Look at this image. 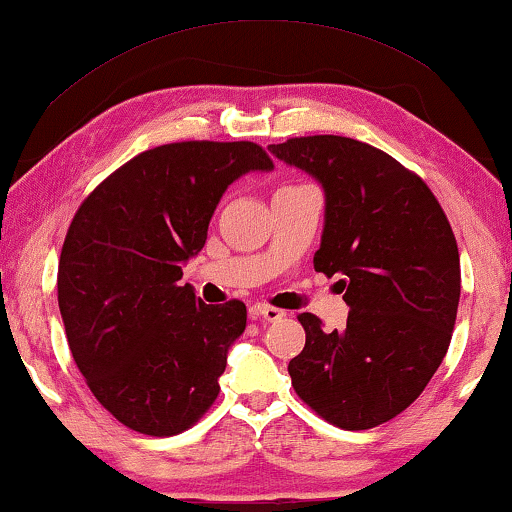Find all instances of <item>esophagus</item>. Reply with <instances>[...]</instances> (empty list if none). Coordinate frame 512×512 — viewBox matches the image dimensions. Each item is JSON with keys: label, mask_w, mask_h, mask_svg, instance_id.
I'll list each match as a JSON object with an SVG mask.
<instances>
[{"label": "esophagus", "mask_w": 512, "mask_h": 512, "mask_svg": "<svg viewBox=\"0 0 512 512\" xmlns=\"http://www.w3.org/2000/svg\"><path fill=\"white\" fill-rule=\"evenodd\" d=\"M249 315L254 317V320H265V322H280L287 317V313L280 308H272V305H265V303H256L249 308Z\"/></svg>", "instance_id": "obj_1"}]
</instances>
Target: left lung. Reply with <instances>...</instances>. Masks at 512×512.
I'll list each match as a JSON object with an SVG mask.
<instances>
[{
	"mask_svg": "<svg viewBox=\"0 0 512 512\" xmlns=\"http://www.w3.org/2000/svg\"><path fill=\"white\" fill-rule=\"evenodd\" d=\"M268 150L324 190L315 270L341 275L348 324L301 313L305 348L291 386L324 421L367 430L409 407L447 355L461 296L456 237L426 183L383 150L303 136Z\"/></svg>",
	"mask_w": 512,
	"mask_h": 512,
	"instance_id": "1",
	"label": "left lung"
}]
</instances>
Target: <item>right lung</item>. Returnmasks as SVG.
I'll use <instances>...</instances> for the list:
<instances>
[{"label": "right lung", "instance_id": "add662e5", "mask_svg": "<svg viewBox=\"0 0 512 512\" xmlns=\"http://www.w3.org/2000/svg\"><path fill=\"white\" fill-rule=\"evenodd\" d=\"M270 169L249 141L159 145L77 209L58 263V308L86 386L126 428L183 433L218 397L247 305H207L178 280L228 185Z\"/></svg>", "mask_w": 512, "mask_h": 512}]
</instances>
